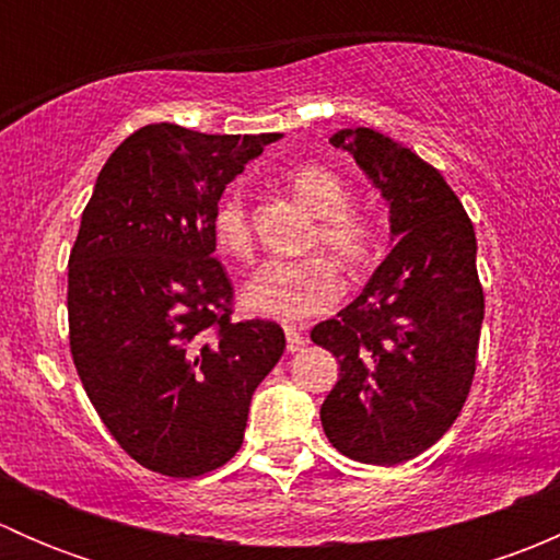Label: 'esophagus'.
<instances>
[{"mask_svg":"<svg viewBox=\"0 0 560 560\" xmlns=\"http://www.w3.org/2000/svg\"><path fill=\"white\" fill-rule=\"evenodd\" d=\"M287 332V352H301L306 347V336L298 327H284Z\"/></svg>","mask_w":560,"mask_h":560,"instance_id":"obj_1","label":"esophagus"}]
</instances>
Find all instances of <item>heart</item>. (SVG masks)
Wrapping results in <instances>:
<instances>
[{
	"instance_id": "1",
	"label": "heart",
	"mask_w": 560,
	"mask_h": 560,
	"mask_svg": "<svg viewBox=\"0 0 560 560\" xmlns=\"http://www.w3.org/2000/svg\"><path fill=\"white\" fill-rule=\"evenodd\" d=\"M292 191L319 217L312 244L330 252L347 270L369 268L380 252V230L369 213L352 208L347 178L327 165H301L290 175ZM211 233L228 257L252 254V222L241 191H228L213 208ZM343 281L336 265L322 254L303 259H268L244 287V306L279 322H303L325 314L341 301Z\"/></svg>"
}]
</instances>
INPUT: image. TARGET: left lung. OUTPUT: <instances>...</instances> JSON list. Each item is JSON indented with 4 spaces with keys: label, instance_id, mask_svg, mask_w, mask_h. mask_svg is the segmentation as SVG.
<instances>
[{
    "label": "left lung",
    "instance_id": "left-lung-1",
    "mask_svg": "<svg viewBox=\"0 0 560 560\" xmlns=\"http://www.w3.org/2000/svg\"><path fill=\"white\" fill-rule=\"evenodd\" d=\"M330 143L382 191L395 246L360 298L312 330L341 365L319 417L341 455L395 466L436 444L471 389L485 316L477 238L444 175L411 149L369 127Z\"/></svg>",
    "mask_w": 560,
    "mask_h": 560
}]
</instances>
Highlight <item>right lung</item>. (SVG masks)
Returning a JSON list of instances; mask_svg holds the SVG:
<instances>
[{"label": "right lung", "mask_w": 560, "mask_h": 560, "mask_svg": "<svg viewBox=\"0 0 560 560\" xmlns=\"http://www.w3.org/2000/svg\"><path fill=\"white\" fill-rule=\"evenodd\" d=\"M279 132L206 135L149 124L97 175L70 252V352L121 450L165 477L224 466L284 330L233 319L213 208Z\"/></svg>", "instance_id": "right-lung-1"}]
</instances>
